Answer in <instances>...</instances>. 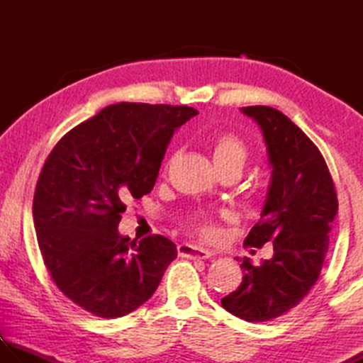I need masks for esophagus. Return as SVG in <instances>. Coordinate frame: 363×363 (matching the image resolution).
Segmentation results:
<instances>
[{
    "label": "esophagus",
    "instance_id": "34e87169",
    "mask_svg": "<svg viewBox=\"0 0 363 363\" xmlns=\"http://www.w3.org/2000/svg\"><path fill=\"white\" fill-rule=\"evenodd\" d=\"M179 251L181 256L184 257H190V259H209L213 256V251L211 250H204V248H198V246L189 245V243H182L179 245Z\"/></svg>",
    "mask_w": 363,
    "mask_h": 363
}]
</instances>
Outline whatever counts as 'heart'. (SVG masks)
<instances>
[{"instance_id":"b5f03b06","label":"heart","mask_w":363,"mask_h":363,"mask_svg":"<svg viewBox=\"0 0 363 363\" xmlns=\"http://www.w3.org/2000/svg\"><path fill=\"white\" fill-rule=\"evenodd\" d=\"M209 143L212 159L217 168L229 165L243 168L246 159H248V148L240 137L233 133H218L211 137ZM194 229L199 237L206 238V240H211L217 235V229L207 218L196 220L194 223Z\"/></svg>"}]
</instances>
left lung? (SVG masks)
I'll use <instances>...</instances> for the list:
<instances>
[{
	"mask_svg": "<svg viewBox=\"0 0 363 363\" xmlns=\"http://www.w3.org/2000/svg\"><path fill=\"white\" fill-rule=\"evenodd\" d=\"M242 112L260 126L273 167L260 220L245 243L262 248L273 242V257L257 267L245 257L242 284L221 306L259 323L293 309L318 281L338 201L325 157L295 123L268 106L242 107Z\"/></svg>",
	"mask_w": 363,
	"mask_h": 363,
	"instance_id": "obj_1",
	"label": "left lung"
}]
</instances>
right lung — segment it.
I'll use <instances>...</instances> for the list:
<instances>
[{
    "label": "right lung",
    "instance_id": "right-lung-1",
    "mask_svg": "<svg viewBox=\"0 0 363 363\" xmlns=\"http://www.w3.org/2000/svg\"><path fill=\"white\" fill-rule=\"evenodd\" d=\"M189 106H107L60 138L38 176L33 217L38 248L57 289L101 318L128 315L156 291L176 245L118 233L126 201L150 194Z\"/></svg>",
    "mask_w": 363,
    "mask_h": 363
}]
</instances>
